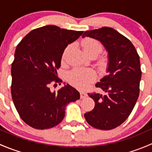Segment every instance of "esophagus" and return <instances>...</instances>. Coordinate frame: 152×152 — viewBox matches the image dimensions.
Here are the masks:
<instances>
[{
    "label": "esophagus",
    "mask_w": 152,
    "mask_h": 152,
    "mask_svg": "<svg viewBox=\"0 0 152 152\" xmlns=\"http://www.w3.org/2000/svg\"><path fill=\"white\" fill-rule=\"evenodd\" d=\"M87 95L86 94L85 92H81L80 93V97L81 99H85V98L87 97Z\"/></svg>",
    "instance_id": "34e87169"
}]
</instances>
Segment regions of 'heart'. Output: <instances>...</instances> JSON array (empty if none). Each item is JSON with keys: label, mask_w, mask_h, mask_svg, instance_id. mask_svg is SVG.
Segmentation results:
<instances>
[{"label": "heart", "mask_w": 152, "mask_h": 152, "mask_svg": "<svg viewBox=\"0 0 152 152\" xmlns=\"http://www.w3.org/2000/svg\"><path fill=\"white\" fill-rule=\"evenodd\" d=\"M82 47L86 54L98 55L102 50L100 42L93 38H85L82 42ZM94 79V72L90 69H74L68 74L69 82L79 89L87 87Z\"/></svg>", "instance_id": "obj_1"}]
</instances>
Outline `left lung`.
<instances>
[{"label":"left lung","instance_id":"left-lung-1","mask_svg":"<svg viewBox=\"0 0 152 152\" xmlns=\"http://www.w3.org/2000/svg\"><path fill=\"white\" fill-rule=\"evenodd\" d=\"M100 41L107 52V75L96 86L105 92L88 94L95 107L86 113L87 122L99 129L110 130L123 124L132 111L140 93V57L133 44L110 27L87 31L82 35Z\"/></svg>","mask_w":152,"mask_h":152}]
</instances>
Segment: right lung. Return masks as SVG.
Instances as JSON below:
<instances>
[{"label":"right lung","mask_w":152,"mask_h":152,"mask_svg":"<svg viewBox=\"0 0 152 152\" xmlns=\"http://www.w3.org/2000/svg\"><path fill=\"white\" fill-rule=\"evenodd\" d=\"M82 34L45 26L29 32L17 46L11 70V93L17 111L30 126L45 129L58 125L65 117L66 106L80 98L68 84L57 92L50 91L49 85L62 82L56 70L64 50Z\"/></svg>","instance_id":"1"}]
</instances>
